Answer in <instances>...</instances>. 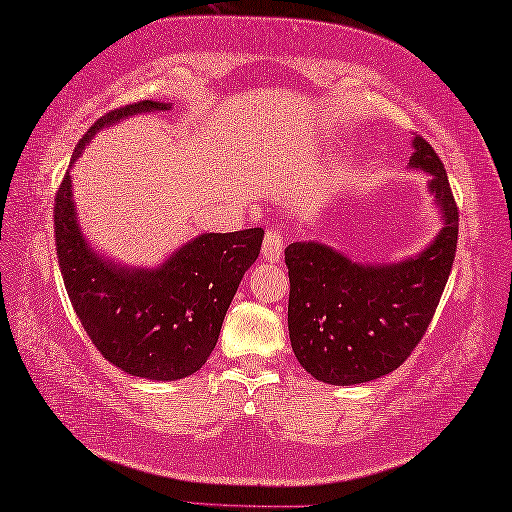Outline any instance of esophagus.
<instances>
[{"instance_id": "obj_1", "label": "esophagus", "mask_w": 512, "mask_h": 512, "mask_svg": "<svg viewBox=\"0 0 512 512\" xmlns=\"http://www.w3.org/2000/svg\"><path fill=\"white\" fill-rule=\"evenodd\" d=\"M283 258V232L280 229H267L263 241V260L267 263H280Z\"/></svg>"}]
</instances>
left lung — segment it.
<instances>
[{
	"label": "left lung",
	"instance_id": "1",
	"mask_svg": "<svg viewBox=\"0 0 512 512\" xmlns=\"http://www.w3.org/2000/svg\"><path fill=\"white\" fill-rule=\"evenodd\" d=\"M409 165L431 174L429 192L442 210L435 241L402 263L360 265L322 243H291L289 338L302 369L338 387L371 382L411 356L442 298L457 247L455 198L440 156L420 134Z\"/></svg>",
	"mask_w": 512,
	"mask_h": 512
}]
</instances>
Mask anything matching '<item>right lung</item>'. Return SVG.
I'll return each mask as SVG.
<instances>
[{
	"label": "right lung",
	"instance_id": "1",
	"mask_svg": "<svg viewBox=\"0 0 512 512\" xmlns=\"http://www.w3.org/2000/svg\"><path fill=\"white\" fill-rule=\"evenodd\" d=\"M170 103L137 101L110 110L77 143L70 163L101 128ZM263 229L201 234L156 269L121 267L83 238L72 203L70 170L55 196V245L68 298L101 356L148 380L196 373L216 347L223 318L263 245Z\"/></svg>",
	"mask_w": 512,
	"mask_h": 512
}]
</instances>
